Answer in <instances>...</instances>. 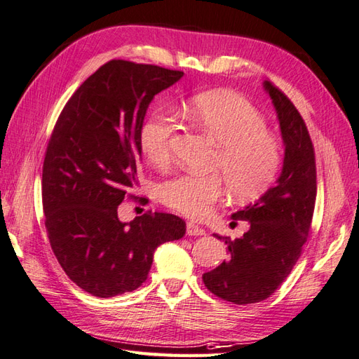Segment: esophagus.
<instances>
[{
	"label": "esophagus",
	"instance_id": "1",
	"mask_svg": "<svg viewBox=\"0 0 359 359\" xmlns=\"http://www.w3.org/2000/svg\"><path fill=\"white\" fill-rule=\"evenodd\" d=\"M187 234L189 236H204L205 230L195 222H187Z\"/></svg>",
	"mask_w": 359,
	"mask_h": 359
}]
</instances>
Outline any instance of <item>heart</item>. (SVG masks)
I'll return each instance as SVG.
<instances>
[{
  "instance_id": "b5f03b06",
  "label": "heart",
  "mask_w": 359,
  "mask_h": 359,
  "mask_svg": "<svg viewBox=\"0 0 359 359\" xmlns=\"http://www.w3.org/2000/svg\"><path fill=\"white\" fill-rule=\"evenodd\" d=\"M184 114L217 146L210 165L216 173H181L165 180L160 187L163 203L199 219L222 199V180L236 199H255L264 194L280 169L282 146L266 130V120L255 104L239 94L215 91L198 95ZM175 130L177 116L170 111H156L147 117L140 129V147L147 161L158 168L169 163Z\"/></svg>"
}]
</instances>
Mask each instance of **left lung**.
Returning <instances> with one entry per match:
<instances>
[{"mask_svg": "<svg viewBox=\"0 0 359 359\" xmlns=\"http://www.w3.org/2000/svg\"><path fill=\"white\" fill-rule=\"evenodd\" d=\"M265 90L285 142L282 173L264 196L231 216L250 222L241 239L215 234L229 245L230 260L203 274L210 292L234 304L265 300L283 283L309 238L316 208L317 168L309 130L282 90L271 82H265Z\"/></svg>", "mask_w": 359, "mask_h": 359, "instance_id": "left-lung-1", "label": "left lung"}]
</instances>
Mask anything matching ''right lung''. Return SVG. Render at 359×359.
<instances>
[{
	"label": "right lung",
	"mask_w": 359,
	"mask_h": 359,
	"mask_svg": "<svg viewBox=\"0 0 359 359\" xmlns=\"http://www.w3.org/2000/svg\"><path fill=\"white\" fill-rule=\"evenodd\" d=\"M182 72L112 59L79 86L59 114L42 165V208L51 250L72 280L94 297L134 291L161 243L186 234L181 217L147 212L118 221L133 199L140 129L155 94Z\"/></svg>",
	"instance_id": "right-lung-1"
}]
</instances>
